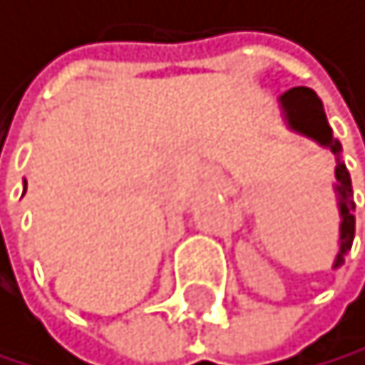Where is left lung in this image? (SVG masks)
<instances>
[{
	"label": "left lung",
	"mask_w": 365,
	"mask_h": 365,
	"mask_svg": "<svg viewBox=\"0 0 365 365\" xmlns=\"http://www.w3.org/2000/svg\"><path fill=\"white\" fill-rule=\"evenodd\" d=\"M280 108L287 119V126L302 133L306 138H313L317 145L331 149L336 156V190H338V207H341V248H338L334 269H338L345 262L347 250L352 248L354 241V200H352V179L345 163L341 160V142L334 140L331 126H329L322 101L317 98V93L308 87H292L280 96Z\"/></svg>",
	"instance_id": "1"
}]
</instances>
